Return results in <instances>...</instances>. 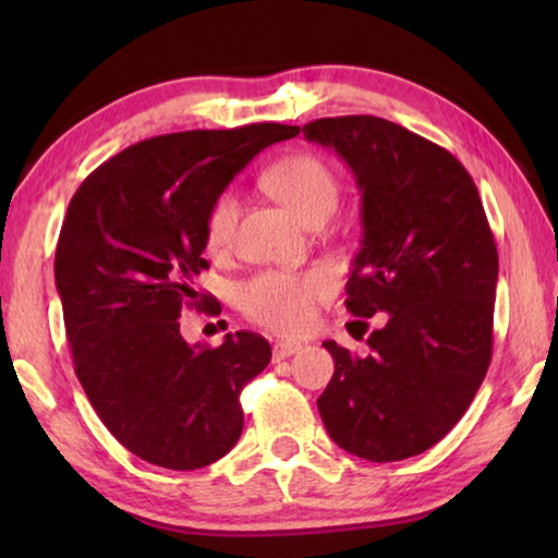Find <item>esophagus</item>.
<instances>
[{
	"mask_svg": "<svg viewBox=\"0 0 558 558\" xmlns=\"http://www.w3.org/2000/svg\"><path fill=\"white\" fill-rule=\"evenodd\" d=\"M302 349L300 342H290V339H286V342H276V347H272V359L276 362H280V359H288L292 354H298Z\"/></svg>",
	"mask_w": 558,
	"mask_h": 558,
	"instance_id": "esophagus-1",
	"label": "esophagus"
}]
</instances>
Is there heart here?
Segmentation results:
<instances>
[{"instance_id":"b5f03b06","label":"heart","mask_w":558,"mask_h":558,"mask_svg":"<svg viewBox=\"0 0 558 558\" xmlns=\"http://www.w3.org/2000/svg\"><path fill=\"white\" fill-rule=\"evenodd\" d=\"M266 186L300 221L313 226L335 211L339 184L332 167L315 155L298 153L278 159L266 172ZM239 216V199L223 192L211 202L204 216V243L211 253L229 248ZM332 280L325 270L282 272L266 270L239 288L243 315L272 332L295 335L313 323L315 302L329 295Z\"/></svg>"}]
</instances>
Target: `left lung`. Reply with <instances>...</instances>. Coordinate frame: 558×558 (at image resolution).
<instances>
[{
  "instance_id": "obj_1",
  "label": "left lung",
  "mask_w": 558,
  "mask_h": 558,
  "mask_svg": "<svg viewBox=\"0 0 558 558\" xmlns=\"http://www.w3.org/2000/svg\"><path fill=\"white\" fill-rule=\"evenodd\" d=\"M302 135L335 149L362 194L344 305L386 313L366 356L323 342L335 374L319 415L356 458L421 456L462 418L493 359L497 245L477 186L448 149L384 118H323Z\"/></svg>"
}]
</instances>
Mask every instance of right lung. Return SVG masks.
I'll return each instance as SVG.
<instances>
[{
  "label": "right lung",
  "mask_w": 558,
  "mask_h": 558,
  "mask_svg": "<svg viewBox=\"0 0 558 558\" xmlns=\"http://www.w3.org/2000/svg\"><path fill=\"white\" fill-rule=\"evenodd\" d=\"M298 132L258 122L145 140L88 174L69 204L53 272L75 374L106 428L153 465L206 468L241 438L239 396L270 344L256 332L189 344L179 317L204 305L194 278L209 268L211 202L260 149Z\"/></svg>",
  "instance_id": "1"
}]
</instances>
